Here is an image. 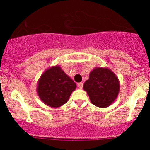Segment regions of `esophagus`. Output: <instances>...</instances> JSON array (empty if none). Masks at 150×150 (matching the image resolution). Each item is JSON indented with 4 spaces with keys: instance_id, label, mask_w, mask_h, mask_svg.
<instances>
[{
    "instance_id": "1",
    "label": "esophagus",
    "mask_w": 150,
    "mask_h": 150,
    "mask_svg": "<svg viewBox=\"0 0 150 150\" xmlns=\"http://www.w3.org/2000/svg\"><path fill=\"white\" fill-rule=\"evenodd\" d=\"M77 86H78V87L80 89H82V87H83V83L82 82H79Z\"/></svg>"
}]
</instances>
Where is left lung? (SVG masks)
<instances>
[{"instance_id": "left-lung-1", "label": "left lung", "mask_w": 150, "mask_h": 150, "mask_svg": "<svg viewBox=\"0 0 150 150\" xmlns=\"http://www.w3.org/2000/svg\"><path fill=\"white\" fill-rule=\"evenodd\" d=\"M83 89L87 92L92 104L98 107L106 108L118 97L120 82L116 74L109 68L97 67L90 72Z\"/></svg>"}]
</instances>
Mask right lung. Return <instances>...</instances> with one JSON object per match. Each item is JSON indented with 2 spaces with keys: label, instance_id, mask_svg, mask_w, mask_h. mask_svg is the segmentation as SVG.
Here are the masks:
<instances>
[{
  "label": "right lung",
  "instance_id": "obj_1",
  "mask_svg": "<svg viewBox=\"0 0 150 150\" xmlns=\"http://www.w3.org/2000/svg\"><path fill=\"white\" fill-rule=\"evenodd\" d=\"M77 85L60 65L46 69L38 80L37 94L47 106L58 108L68 102Z\"/></svg>",
  "mask_w": 150,
  "mask_h": 150
}]
</instances>
